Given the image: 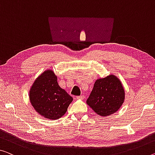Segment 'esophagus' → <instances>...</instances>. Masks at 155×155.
<instances>
[{"label": "esophagus", "mask_w": 155, "mask_h": 155, "mask_svg": "<svg viewBox=\"0 0 155 155\" xmlns=\"http://www.w3.org/2000/svg\"><path fill=\"white\" fill-rule=\"evenodd\" d=\"M76 97H77V99H79V100H83V99L84 98V95H81V96H77Z\"/></svg>", "instance_id": "obj_1"}]
</instances>
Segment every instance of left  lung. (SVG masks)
Listing matches in <instances>:
<instances>
[{
  "label": "left lung",
  "mask_w": 155,
  "mask_h": 155,
  "mask_svg": "<svg viewBox=\"0 0 155 155\" xmlns=\"http://www.w3.org/2000/svg\"><path fill=\"white\" fill-rule=\"evenodd\" d=\"M125 99V91L120 81L111 75L96 81L87 103L101 116L117 111Z\"/></svg>",
  "instance_id": "8db88e82"
}]
</instances>
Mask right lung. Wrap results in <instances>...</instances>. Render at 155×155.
Segmentation results:
<instances>
[{
  "label": "right lung",
  "instance_id": "1",
  "mask_svg": "<svg viewBox=\"0 0 155 155\" xmlns=\"http://www.w3.org/2000/svg\"><path fill=\"white\" fill-rule=\"evenodd\" d=\"M53 71L47 70L37 78L30 91V102L45 118L56 120L67 111L73 97L59 87Z\"/></svg>",
  "mask_w": 155,
  "mask_h": 155
}]
</instances>
